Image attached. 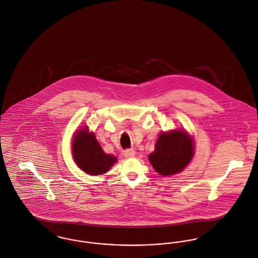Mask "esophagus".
<instances>
[{
  "label": "esophagus",
  "mask_w": 258,
  "mask_h": 258,
  "mask_svg": "<svg viewBox=\"0 0 258 258\" xmlns=\"http://www.w3.org/2000/svg\"><path fill=\"white\" fill-rule=\"evenodd\" d=\"M123 155H124L126 158H132V157H135L136 151L133 150V149H128V150H125V151L123 152Z\"/></svg>",
  "instance_id": "obj_1"
}]
</instances>
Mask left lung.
Masks as SVG:
<instances>
[{"instance_id": "obj_1", "label": "left lung", "mask_w": 258, "mask_h": 258, "mask_svg": "<svg viewBox=\"0 0 258 258\" xmlns=\"http://www.w3.org/2000/svg\"><path fill=\"white\" fill-rule=\"evenodd\" d=\"M194 155L191 138L185 132L162 134L155 145V151L149 155V161L157 172L171 175L181 171Z\"/></svg>"}]
</instances>
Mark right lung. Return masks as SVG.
I'll list each match as a JSON object with an SVG mask.
<instances>
[{"mask_svg":"<svg viewBox=\"0 0 258 258\" xmlns=\"http://www.w3.org/2000/svg\"><path fill=\"white\" fill-rule=\"evenodd\" d=\"M73 157L78 167L91 175L105 173L116 163V157L105 154L93 134L81 130L73 143Z\"/></svg>","mask_w":258,"mask_h":258,"instance_id":"right-lung-1","label":"right lung"}]
</instances>
